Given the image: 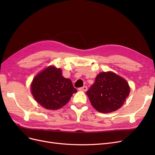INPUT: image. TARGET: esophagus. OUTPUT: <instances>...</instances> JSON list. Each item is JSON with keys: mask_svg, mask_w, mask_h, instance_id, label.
Returning a JSON list of instances; mask_svg holds the SVG:
<instances>
[{"mask_svg": "<svg viewBox=\"0 0 155 155\" xmlns=\"http://www.w3.org/2000/svg\"><path fill=\"white\" fill-rule=\"evenodd\" d=\"M79 91H81L85 92V91H87V86H83V87L79 88Z\"/></svg>", "mask_w": 155, "mask_h": 155, "instance_id": "1", "label": "esophagus"}]
</instances>
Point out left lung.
<instances>
[{
    "mask_svg": "<svg viewBox=\"0 0 155 155\" xmlns=\"http://www.w3.org/2000/svg\"><path fill=\"white\" fill-rule=\"evenodd\" d=\"M130 91L129 83L124 78L108 71L97 75L95 83L86 94L97 111L110 113L122 107Z\"/></svg>",
    "mask_w": 155,
    "mask_h": 155,
    "instance_id": "left-lung-1",
    "label": "left lung"
}]
</instances>
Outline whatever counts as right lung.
Segmentation results:
<instances>
[{
	"instance_id": "obj_1",
	"label": "right lung",
	"mask_w": 155,
	"mask_h": 155,
	"mask_svg": "<svg viewBox=\"0 0 155 155\" xmlns=\"http://www.w3.org/2000/svg\"><path fill=\"white\" fill-rule=\"evenodd\" d=\"M31 92L35 100L48 110H58L66 105L77 90L72 81L63 77L62 70L50 65L33 79Z\"/></svg>"
}]
</instances>
